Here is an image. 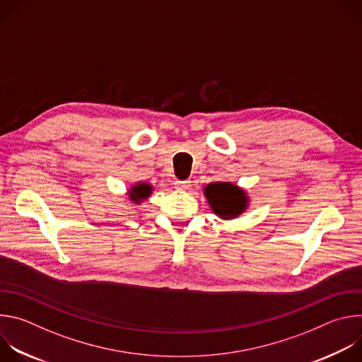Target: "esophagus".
<instances>
[{
    "label": "esophagus",
    "instance_id": "34e87169",
    "mask_svg": "<svg viewBox=\"0 0 362 362\" xmlns=\"http://www.w3.org/2000/svg\"><path fill=\"white\" fill-rule=\"evenodd\" d=\"M190 187V180L186 179V180H176L175 182V189L177 190H186Z\"/></svg>",
    "mask_w": 362,
    "mask_h": 362
}]
</instances>
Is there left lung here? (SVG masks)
Listing matches in <instances>:
<instances>
[{
    "instance_id": "8db88e82",
    "label": "left lung",
    "mask_w": 362,
    "mask_h": 362,
    "mask_svg": "<svg viewBox=\"0 0 362 362\" xmlns=\"http://www.w3.org/2000/svg\"><path fill=\"white\" fill-rule=\"evenodd\" d=\"M203 193L214 214L222 219L238 218L246 211L249 203L246 193L229 182L209 183L203 189Z\"/></svg>"
}]
</instances>
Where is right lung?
Listing matches in <instances>:
<instances>
[{
    "label": "right lung",
    "mask_w": 362,
    "mask_h": 362,
    "mask_svg": "<svg viewBox=\"0 0 362 362\" xmlns=\"http://www.w3.org/2000/svg\"><path fill=\"white\" fill-rule=\"evenodd\" d=\"M151 190H153V186H150L148 183H136L134 186L130 187L129 190V197L132 202L134 203H141L144 199H147L150 194H151Z\"/></svg>",
    "instance_id": "add662e5"
}]
</instances>
